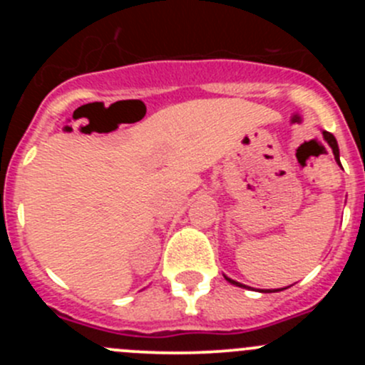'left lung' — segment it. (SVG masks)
Returning a JSON list of instances; mask_svg holds the SVG:
<instances>
[{
  "instance_id": "left-lung-1",
  "label": "left lung",
  "mask_w": 365,
  "mask_h": 365,
  "mask_svg": "<svg viewBox=\"0 0 365 365\" xmlns=\"http://www.w3.org/2000/svg\"><path fill=\"white\" fill-rule=\"evenodd\" d=\"M323 138H325V141L329 143V145H330V148H332V152H334V157H336L337 164H341V162H339V146H337V141H336V138H334V135L330 134V132H327V130H323ZM226 281H227V282H231V284H235V286H240V288H245L244 284H240V282L233 281V279H230V277H226ZM282 289H286V288H282ZM275 292H281V289H275Z\"/></svg>"
}]
</instances>
